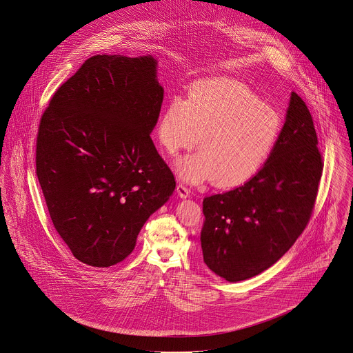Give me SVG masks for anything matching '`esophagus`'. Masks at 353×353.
<instances>
[{
	"label": "esophagus",
	"mask_w": 353,
	"mask_h": 353,
	"mask_svg": "<svg viewBox=\"0 0 353 353\" xmlns=\"http://www.w3.org/2000/svg\"><path fill=\"white\" fill-rule=\"evenodd\" d=\"M176 190H177V193H179V196L181 199H187L190 196V190L185 185H183V184H179Z\"/></svg>",
	"instance_id": "obj_1"
}]
</instances>
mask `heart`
<instances>
[{
  "label": "heart",
  "mask_w": 353,
  "mask_h": 353,
  "mask_svg": "<svg viewBox=\"0 0 353 353\" xmlns=\"http://www.w3.org/2000/svg\"><path fill=\"white\" fill-rule=\"evenodd\" d=\"M283 133V118L243 81H197L190 97L169 98L157 134L169 154L196 143L200 152L177 161L180 177L193 184L212 180L217 188L241 187L254 179Z\"/></svg>",
  "instance_id": "heart-1"
}]
</instances>
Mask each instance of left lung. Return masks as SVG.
<instances>
[{"mask_svg":"<svg viewBox=\"0 0 353 353\" xmlns=\"http://www.w3.org/2000/svg\"><path fill=\"white\" fill-rule=\"evenodd\" d=\"M312 115L292 92L283 133L270 160L242 187L203 200L200 235L205 265L228 282L272 266L312 216L323 157Z\"/></svg>","mask_w":353,"mask_h":353,"instance_id":"1","label":"left lung"}]
</instances>
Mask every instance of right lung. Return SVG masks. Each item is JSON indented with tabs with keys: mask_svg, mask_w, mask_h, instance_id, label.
Here are the masks:
<instances>
[{
	"mask_svg": "<svg viewBox=\"0 0 353 353\" xmlns=\"http://www.w3.org/2000/svg\"><path fill=\"white\" fill-rule=\"evenodd\" d=\"M163 99L154 57L97 54L41 115L36 174L56 231L85 265L130 255L176 188L150 138Z\"/></svg>",
	"mask_w": 353,
	"mask_h": 353,
	"instance_id": "right-lung-1",
	"label": "right lung"
}]
</instances>
